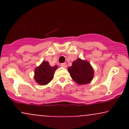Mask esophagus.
Returning <instances> with one entry per match:
<instances>
[{"label":"esophagus","instance_id":"esophagus-1","mask_svg":"<svg viewBox=\"0 0 129 129\" xmlns=\"http://www.w3.org/2000/svg\"><path fill=\"white\" fill-rule=\"evenodd\" d=\"M67 66V65L66 63H60V67H63V68H66Z\"/></svg>","mask_w":129,"mask_h":129}]
</instances>
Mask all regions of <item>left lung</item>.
Returning <instances> with one entry per match:
<instances>
[{"label":"left lung","instance_id":"1","mask_svg":"<svg viewBox=\"0 0 129 129\" xmlns=\"http://www.w3.org/2000/svg\"><path fill=\"white\" fill-rule=\"evenodd\" d=\"M71 78L79 85L89 83L94 76V71L87 60L78 59L73 62L72 66L68 68Z\"/></svg>","mask_w":129,"mask_h":129}]
</instances>
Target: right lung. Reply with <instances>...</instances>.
Instances as JSON below:
<instances>
[{
	"mask_svg": "<svg viewBox=\"0 0 129 129\" xmlns=\"http://www.w3.org/2000/svg\"><path fill=\"white\" fill-rule=\"evenodd\" d=\"M57 69V66L51 67L47 61L42 62L35 70V79L37 83L41 85L48 84L53 79L54 72Z\"/></svg>",
	"mask_w": 129,
	"mask_h": 129,
	"instance_id": "right-lung-1",
	"label": "right lung"
}]
</instances>
